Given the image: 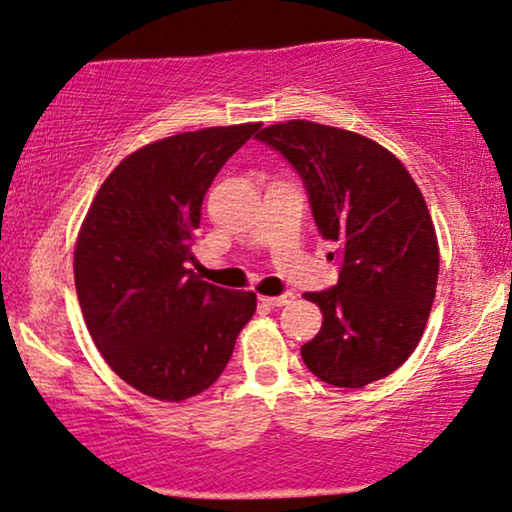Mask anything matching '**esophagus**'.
Wrapping results in <instances>:
<instances>
[{
    "instance_id": "1",
    "label": "esophagus",
    "mask_w": 512,
    "mask_h": 512,
    "mask_svg": "<svg viewBox=\"0 0 512 512\" xmlns=\"http://www.w3.org/2000/svg\"><path fill=\"white\" fill-rule=\"evenodd\" d=\"M292 299H295V292H283V295L278 297H260V302L267 306H283V304H290Z\"/></svg>"
}]
</instances>
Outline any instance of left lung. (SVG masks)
I'll return each mask as SVG.
<instances>
[{
	"label": "left lung",
	"instance_id": "1",
	"mask_svg": "<svg viewBox=\"0 0 512 512\" xmlns=\"http://www.w3.org/2000/svg\"><path fill=\"white\" fill-rule=\"evenodd\" d=\"M257 140L302 177L311 213L337 250L335 288L306 292L323 327L302 358L325 384L363 388L417 349L435 299L440 250L424 196L407 168L370 138L313 121H288Z\"/></svg>",
	"mask_w": 512,
	"mask_h": 512
}]
</instances>
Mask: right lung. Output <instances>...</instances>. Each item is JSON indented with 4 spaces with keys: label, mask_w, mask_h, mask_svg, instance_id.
Here are the masks:
<instances>
[{
    "label": "right lung",
    "mask_w": 512,
    "mask_h": 512,
    "mask_svg": "<svg viewBox=\"0 0 512 512\" xmlns=\"http://www.w3.org/2000/svg\"><path fill=\"white\" fill-rule=\"evenodd\" d=\"M262 124L170 135L109 173L81 224L74 285L86 327L107 365L140 393L168 403L210 388L255 292L201 281L187 262L215 175Z\"/></svg>",
    "instance_id": "1"
}]
</instances>
